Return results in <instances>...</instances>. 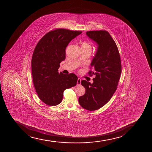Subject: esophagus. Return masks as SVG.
I'll list each match as a JSON object with an SVG mask.
<instances>
[{
  "label": "esophagus",
  "mask_w": 152,
  "mask_h": 152,
  "mask_svg": "<svg viewBox=\"0 0 152 152\" xmlns=\"http://www.w3.org/2000/svg\"><path fill=\"white\" fill-rule=\"evenodd\" d=\"M80 83H81V79L80 78H78L77 80V85H80Z\"/></svg>",
  "instance_id": "esophagus-1"
}]
</instances>
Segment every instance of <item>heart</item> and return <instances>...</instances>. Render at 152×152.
I'll use <instances>...</instances> for the list:
<instances>
[{
	"instance_id": "b5f03b06",
	"label": "heart",
	"mask_w": 152,
	"mask_h": 152,
	"mask_svg": "<svg viewBox=\"0 0 152 152\" xmlns=\"http://www.w3.org/2000/svg\"><path fill=\"white\" fill-rule=\"evenodd\" d=\"M82 49L87 50H92V46L90 44L87 42H83L82 43Z\"/></svg>"
}]
</instances>
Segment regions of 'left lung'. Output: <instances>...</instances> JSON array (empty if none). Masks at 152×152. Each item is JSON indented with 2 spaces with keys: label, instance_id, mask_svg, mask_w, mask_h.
<instances>
[{
  "label": "left lung",
  "instance_id": "obj_1",
  "mask_svg": "<svg viewBox=\"0 0 152 152\" xmlns=\"http://www.w3.org/2000/svg\"><path fill=\"white\" fill-rule=\"evenodd\" d=\"M86 33L98 45L91 63L93 72H88L90 76L95 77L93 84L81 81L86 92L79 97V102L82 107L92 111L103 107L116 91L122 71L121 62L117 45L108 32L89 31Z\"/></svg>",
  "mask_w": 152,
  "mask_h": 152
}]
</instances>
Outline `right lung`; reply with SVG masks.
Masks as SVG:
<instances>
[{
    "instance_id": "obj_1",
    "label": "right lung",
    "mask_w": 152,
    "mask_h": 152,
    "mask_svg": "<svg viewBox=\"0 0 152 152\" xmlns=\"http://www.w3.org/2000/svg\"><path fill=\"white\" fill-rule=\"evenodd\" d=\"M82 32L57 29L45 34L35 47L31 60L33 85L39 98L46 104H59L65 90L77 85V75L59 73L58 69L65 59L68 44Z\"/></svg>"
}]
</instances>
